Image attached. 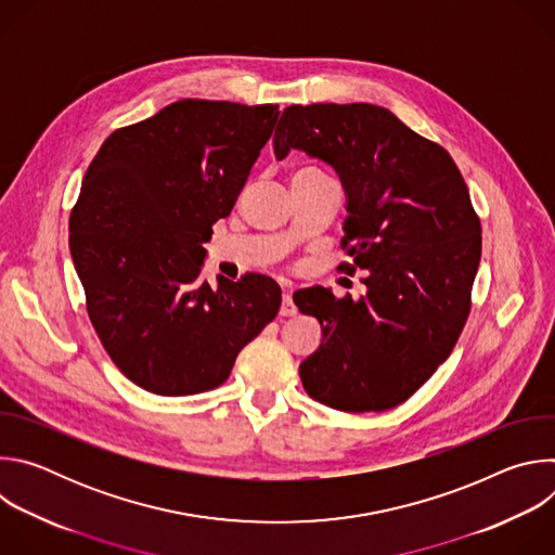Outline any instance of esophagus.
Segmentation results:
<instances>
[{"instance_id":"obj_1","label":"esophagus","mask_w":555,"mask_h":555,"mask_svg":"<svg viewBox=\"0 0 555 555\" xmlns=\"http://www.w3.org/2000/svg\"><path fill=\"white\" fill-rule=\"evenodd\" d=\"M296 313V305L292 300V294L285 292L283 300H281V315H294Z\"/></svg>"}]
</instances>
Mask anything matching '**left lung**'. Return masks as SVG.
<instances>
[{
    "mask_svg": "<svg viewBox=\"0 0 555 555\" xmlns=\"http://www.w3.org/2000/svg\"><path fill=\"white\" fill-rule=\"evenodd\" d=\"M300 149L334 167L347 195L343 250L366 294L294 292L323 343L300 362L309 398L345 413L388 411L452 353L481 261V221L450 153L369 103L285 107L279 160Z\"/></svg>",
    "mask_w": 555,
    "mask_h": 555,
    "instance_id": "1",
    "label": "left lung"
}]
</instances>
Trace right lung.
<instances>
[{"mask_svg": "<svg viewBox=\"0 0 555 555\" xmlns=\"http://www.w3.org/2000/svg\"><path fill=\"white\" fill-rule=\"evenodd\" d=\"M279 105L184 99L116 129L69 215V253L90 321L140 388L180 398L223 384L274 321L266 274L199 279L212 223L228 217L279 118Z\"/></svg>", "mask_w": 555, "mask_h": 555, "instance_id": "add662e5", "label": "right lung"}]
</instances>
